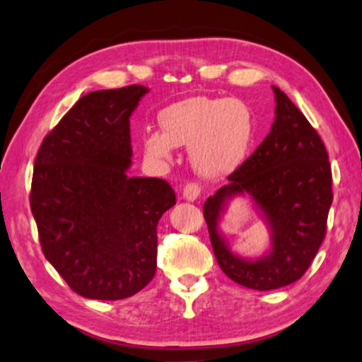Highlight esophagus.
Segmentation results:
<instances>
[{
    "instance_id": "esophagus-1",
    "label": "esophagus",
    "mask_w": 362,
    "mask_h": 362,
    "mask_svg": "<svg viewBox=\"0 0 362 362\" xmlns=\"http://www.w3.org/2000/svg\"><path fill=\"white\" fill-rule=\"evenodd\" d=\"M200 192H202V187L198 185V183H187L185 187H183V192L182 195L185 198L187 202H195L198 197H200Z\"/></svg>"
}]
</instances>
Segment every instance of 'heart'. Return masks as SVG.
Listing matches in <instances>:
<instances>
[{
	"label": "heart",
	"instance_id": "b5f03b06",
	"mask_svg": "<svg viewBox=\"0 0 362 362\" xmlns=\"http://www.w3.org/2000/svg\"><path fill=\"white\" fill-rule=\"evenodd\" d=\"M164 131L142 137L151 159L167 160L175 146L192 147V164L206 179L233 174L247 159L256 137V119L243 101L234 98H188L160 113Z\"/></svg>",
	"mask_w": 362,
	"mask_h": 362
}]
</instances>
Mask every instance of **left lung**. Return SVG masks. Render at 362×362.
I'll return each mask as SVG.
<instances>
[{"mask_svg": "<svg viewBox=\"0 0 362 362\" xmlns=\"http://www.w3.org/2000/svg\"><path fill=\"white\" fill-rule=\"evenodd\" d=\"M272 90L276 119L271 132L203 205L221 271L254 290L281 288L307 272L325 239L333 202L332 167L323 141L288 96L277 86ZM234 196L251 197L269 228L272 249L261 258L233 253L217 231Z\"/></svg>", "mask_w": 362, "mask_h": 362, "instance_id": "obj_1", "label": "left lung"}]
</instances>
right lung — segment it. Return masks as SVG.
<instances>
[{
  "label": "right lung",
  "mask_w": 362,
  "mask_h": 362,
  "mask_svg": "<svg viewBox=\"0 0 362 362\" xmlns=\"http://www.w3.org/2000/svg\"><path fill=\"white\" fill-rule=\"evenodd\" d=\"M149 88L86 93L45 136L30 211L47 261L85 298H128L152 281L157 223L175 205L162 179L129 177V118Z\"/></svg>",
  "instance_id": "right-lung-1"
}]
</instances>
